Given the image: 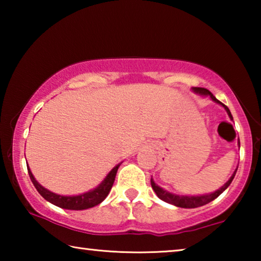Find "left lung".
<instances>
[{
	"instance_id": "obj_1",
	"label": "left lung",
	"mask_w": 261,
	"mask_h": 261,
	"mask_svg": "<svg viewBox=\"0 0 261 261\" xmlns=\"http://www.w3.org/2000/svg\"><path fill=\"white\" fill-rule=\"evenodd\" d=\"M192 90L196 92V93L200 94V95H204V96L210 95V98L213 100L214 102L221 105L224 109H226V112L228 113L229 117H230V120L232 121V115L230 113V110H229V108L227 107V106H224L222 102H220V101L216 99L208 90H206V88H202V87H193ZM238 143H240V141H238ZM236 171H237V169L233 171V174L231 175V177L228 179V182L226 184H223V187H221L219 190H216L215 192L207 193V194H200V196H179V194L170 193L154 183L153 178H151V185L154 190V192L156 193V196L160 198L161 200L168 202V204H171V205L177 206V207H182V208H196V207H200V206L208 204V202L213 201L215 198H218L220 194L222 193L224 190L229 187V185H230L233 177H235Z\"/></svg>"
}]
</instances>
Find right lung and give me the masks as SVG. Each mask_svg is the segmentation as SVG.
<instances>
[{"mask_svg":"<svg viewBox=\"0 0 261 261\" xmlns=\"http://www.w3.org/2000/svg\"><path fill=\"white\" fill-rule=\"evenodd\" d=\"M120 166L121 163H118L117 166H115L113 169L109 171V174L106 176L102 182H101L95 189L83 194H78V196H61V194L49 191V190L43 188L42 185H40L37 182V179L34 178V176L32 175V173H31L29 166H28V170H29L30 178L32 180L35 189H37V191L40 193L47 201H49L53 205L59 206L61 208H64V210L82 211V210H87V208H91V207L99 205L100 202H102L106 199V197L108 196L110 189L113 187L115 177H116L117 169Z\"/></svg>","mask_w":261,"mask_h":261,"instance_id":"add662e5","label":"right lung"}]
</instances>
